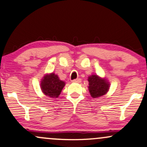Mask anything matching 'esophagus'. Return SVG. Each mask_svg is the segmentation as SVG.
I'll use <instances>...</instances> for the list:
<instances>
[{
  "instance_id": "1",
  "label": "esophagus",
  "mask_w": 147,
  "mask_h": 147,
  "mask_svg": "<svg viewBox=\"0 0 147 147\" xmlns=\"http://www.w3.org/2000/svg\"><path fill=\"white\" fill-rule=\"evenodd\" d=\"M81 81V79H74V80H72V82L73 83H80Z\"/></svg>"
}]
</instances>
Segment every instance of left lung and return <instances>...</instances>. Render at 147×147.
<instances>
[{
	"label": "left lung",
	"mask_w": 147,
	"mask_h": 147,
	"mask_svg": "<svg viewBox=\"0 0 147 147\" xmlns=\"http://www.w3.org/2000/svg\"><path fill=\"white\" fill-rule=\"evenodd\" d=\"M88 89L92 98H98L105 95L109 89V83L105 78L92 75L88 77Z\"/></svg>",
	"instance_id": "1"
}]
</instances>
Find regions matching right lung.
I'll return each mask as SVG.
<instances>
[{"instance_id": "add662e5", "label": "right lung", "mask_w": 147, "mask_h": 147, "mask_svg": "<svg viewBox=\"0 0 147 147\" xmlns=\"http://www.w3.org/2000/svg\"><path fill=\"white\" fill-rule=\"evenodd\" d=\"M64 86V81L60 80L55 73L47 74L44 76L40 84L42 92L51 98H57Z\"/></svg>"}]
</instances>
